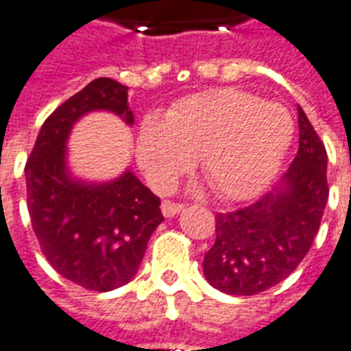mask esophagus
I'll list each match as a JSON object with an SVG mask.
<instances>
[{"instance_id": "esophagus-1", "label": "esophagus", "mask_w": 351, "mask_h": 351, "mask_svg": "<svg viewBox=\"0 0 351 351\" xmlns=\"http://www.w3.org/2000/svg\"><path fill=\"white\" fill-rule=\"evenodd\" d=\"M185 206L180 202H171V200H164L162 206H160V210H162L164 217H173V215H178L181 210H183Z\"/></svg>"}]
</instances>
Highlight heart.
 Listing matches in <instances>:
<instances>
[{
	"mask_svg": "<svg viewBox=\"0 0 351 351\" xmlns=\"http://www.w3.org/2000/svg\"><path fill=\"white\" fill-rule=\"evenodd\" d=\"M293 117L250 92L213 88L176 101L166 121L147 117L136 156L156 189H170L200 156L204 176L227 200H243L267 185L293 138Z\"/></svg>",
	"mask_w": 351,
	"mask_h": 351,
	"instance_id": "heart-1",
	"label": "heart"
}]
</instances>
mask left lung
Segmentation results:
<instances>
[{"label": "left lung", "instance_id": "left-lung-1", "mask_svg": "<svg viewBox=\"0 0 351 351\" xmlns=\"http://www.w3.org/2000/svg\"><path fill=\"white\" fill-rule=\"evenodd\" d=\"M327 198V151L299 108V151L278 187L245 208L215 215L206 280L228 295H257L278 285L312 247Z\"/></svg>", "mask_w": 351, "mask_h": 351}]
</instances>
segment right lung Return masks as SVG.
<instances>
[{
	"mask_svg": "<svg viewBox=\"0 0 351 351\" xmlns=\"http://www.w3.org/2000/svg\"><path fill=\"white\" fill-rule=\"evenodd\" d=\"M90 111H111L134 124L128 86L94 79L52 111L24 173L32 227L51 267L88 291H111L136 276L155 228L160 198L130 170L106 183L71 176L66 143L73 124Z\"/></svg>",
	"mask_w": 351,
	"mask_h": 351,
	"instance_id": "right-lung-1",
	"label": "right lung"
}]
</instances>
